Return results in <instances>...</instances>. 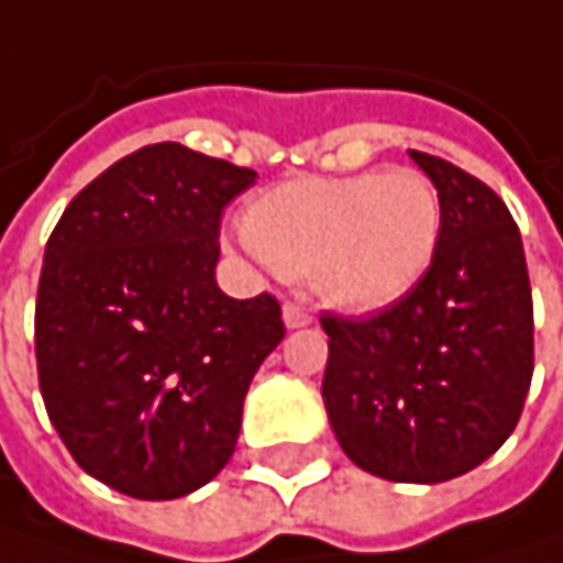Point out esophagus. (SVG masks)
Instances as JSON below:
<instances>
[{
	"label": "esophagus",
	"mask_w": 563,
	"mask_h": 563,
	"mask_svg": "<svg viewBox=\"0 0 563 563\" xmlns=\"http://www.w3.org/2000/svg\"><path fill=\"white\" fill-rule=\"evenodd\" d=\"M283 321H286V328H306V324H312V314L302 302H286L283 306Z\"/></svg>",
	"instance_id": "esophagus-1"
}]
</instances>
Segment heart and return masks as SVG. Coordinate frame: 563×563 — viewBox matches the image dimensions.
<instances>
[{
  "label": "heart",
  "instance_id": "heart-1",
  "mask_svg": "<svg viewBox=\"0 0 563 563\" xmlns=\"http://www.w3.org/2000/svg\"><path fill=\"white\" fill-rule=\"evenodd\" d=\"M440 194L413 168L292 178L264 190L245 216L242 249L347 312L405 299L433 264Z\"/></svg>",
  "mask_w": 563,
  "mask_h": 563
}]
</instances>
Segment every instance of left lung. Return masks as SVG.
I'll return each instance as SVG.
<instances>
[{"label": "left lung", "instance_id": "8db88e82", "mask_svg": "<svg viewBox=\"0 0 563 563\" xmlns=\"http://www.w3.org/2000/svg\"><path fill=\"white\" fill-rule=\"evenodd\" d=\"M440 194L430 271L369 318L324 314L321 398L353 465L440 484L512 433L532 382V289L507 203L446 158L408 152Z\"/></svg>", "mask_w": 563, "mask_h": 563}]
</instances>
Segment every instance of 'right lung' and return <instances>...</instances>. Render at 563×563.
I'll return each instance as SVG.
<instances>
[{
	"label": "right lung",
	"mask_w": 563,
	"mask_h": 563,
	"mask_svg": "<svg viewBox=\"0 0 563 563\" xmlns=\"http://www.w3.org/2000/svg\"><path fill=\"white\" fill-rule=\"evenodd\" d=\"M251 168L155 143L82 187L53 229L34 350L59 440L91 478L175 500L235 452L249 385L283 341L271 292L216 283L219 219Z\"/></svg>",
	"instance_id": "right-lung-1"
}]
</instances>
